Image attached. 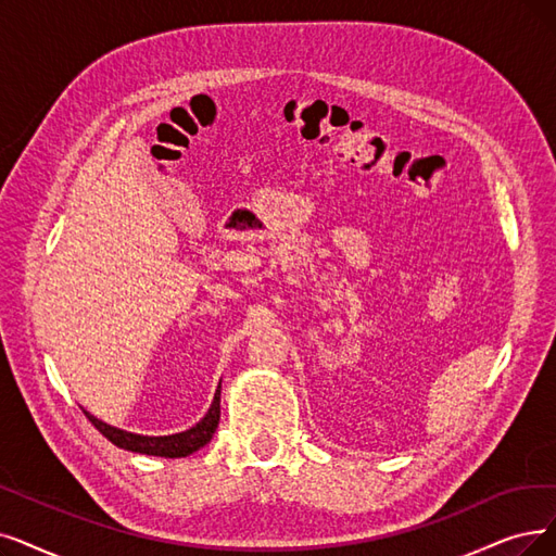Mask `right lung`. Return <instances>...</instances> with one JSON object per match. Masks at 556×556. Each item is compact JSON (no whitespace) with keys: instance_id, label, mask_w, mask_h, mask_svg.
<instances>
[{"instance_id":"1","label":"right lung","mask_w":556,"mask_h":556,"mask_svg":"<svg viewBox=\"0 0 556 556\" xmlns=\"http://www.w3.org/2000/svg\"><path fill=\"white\" fill-rule=\"evenodd\" d=\"M84 410V408H81ZM84 415L88 417V421L106 438L114 442L116 447L127 450V452H137V454H148V456H164V458H182L189 456L193 452H198L201 447H205L207 442L212 440L218 419H220V383L214 392L212 406L205 413V417L193 425L187 431L173 433V435H141V433H131L118 427H111L106 421L98 419L96 415H91L88 410H84Z\"/></svg>"}]
</instances>
